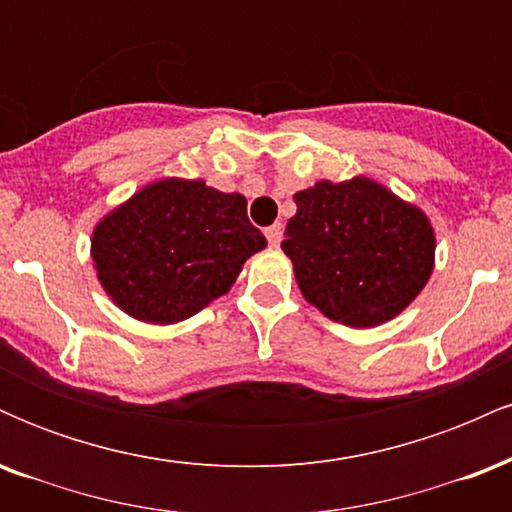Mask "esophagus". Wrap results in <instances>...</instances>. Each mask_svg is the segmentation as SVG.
<instances>
[{
  "label": "esophagus",
  "mask_w": 512,
  "mask_h": 512,
  "mask_svg": "<svg viewBox=\"0 0 512 512\" xmlns=\"http://www.w3.org/2000/svg\"><path fill=\"white\" fill-rule=\"evenodd\" d=\"M264 236H267L269 245H279L281 238H284V228H281V223H274V226H269L267 231H264Z\"/></svg>",
  "instance_id": "esophagus-1"
}]
</instances>
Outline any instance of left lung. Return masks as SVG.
<instances>
[{
    "instance_id": "left-lung-1",
    "label": "left lung",
    "mask_w": 512,
    "mask_h": 512,
    "mask_svg": "<svg viewBox=\"0 0 512 512\" xmlns=\"http://www.w3.org/2000/svg\"><path fill=\"white\" fill-rule=\"evenodd\" d=\"M281 250L298 289L322 315L366 330L390 322L419 296L436 264V233L416 204L356 175L320 180L293 195Z\"/></svg>"
}]
</instances>
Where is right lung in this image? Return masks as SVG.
<instances>
[{
	"label": "right lung",
	"instance_id": "obj_1",
	"mask_svg": "<svg viewBox=\"0 0 512 512\" xmlns=\"http://www.w3.org/2000/svg\"><path fill=\"white\" fill-rule=\"evenodd\" d=\"M267 238L248 221V199L204 180L163 178L96 223L91 260L122 313L175 325L231 291Z\"/></svg>",
	"mask_w": 512,
	"mask_h": 512
}]
</instances>
